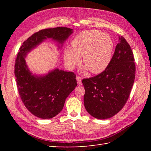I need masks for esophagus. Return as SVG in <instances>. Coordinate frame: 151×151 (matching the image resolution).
Segmentation results:
<instances>
[{
  "label": "esophagus",
  "instance_id": "esophagus-1",
  "mask_svg": "<svg viewBox=\"0 0 151 151\" xmlns=\"http://www.w3.org/2000/svg\"><path fill=\"white\" fill-rule=\"evenodd\" d=\"M76 79H77V84H78V85L81 86L82 84H82V81H81V79L80 77L77 76L76 77Z\"/></svg>",
  "mask_w": 151,
  "mask_h": 151
}]
</instances>
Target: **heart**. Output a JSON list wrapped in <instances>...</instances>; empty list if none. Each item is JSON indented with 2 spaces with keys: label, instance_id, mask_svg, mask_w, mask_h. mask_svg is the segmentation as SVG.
Wrapping results in <instances>:
<instances>
[{
  "label": "heart",
  "instance_id": "1",
  "mask_svg": "<svg viewBox=\"0 0 151 151\" xmlns=\"http://www.w3.org/2000/svg\"><path fill=\"white\" fill-rule=\"evenodd\" d=\"M72 48H66L63 58L67 66L72 69L81 62L86 67L82 70H90L93 74L103 72L108 67L112 58L114 43L111 36L98 30L81 32L72 41Z\"/></svg>",
  "mask_w": 151,
  "mask_h": 151
}]
</instances>
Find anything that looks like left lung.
I'll use <instances>...</instances> for the list:
<instances>
[{"label":"left lung","mask_w":151,"mask_h":151,"mask_svg":"<svg viewBox=\"0 0 151 151\" xmlns=\"http://www.w3.org/2000/svg\"><path fill=\"white\" fill-rule=\"evenodd\" d=\"M118 38L119 42L106 70L82 82L85 89V108L91 116L100 120L111 118L121 110L135 79L133 52L123 36Z\"/></svg>","instance_id":"left-lung-1"}]
</instances>
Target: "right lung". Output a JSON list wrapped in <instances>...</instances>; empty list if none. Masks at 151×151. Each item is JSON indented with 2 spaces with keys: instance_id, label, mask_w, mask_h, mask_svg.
Wrapping results in <instances>:
<instances>
[{
  "instance_id": "1",
  "label": "right lung",
  "mask_w": 151,
  "mask_h": 151,
  "mask_svg": "<svg viewBox=\"0 0 151 151\" xmlns=\"http://www.w3.org/2000/svg\"><path fill=\"white\" fill-rule=\"evenodd\" d=\"M72 33V29L65 27L39 31L25 41L17 54L14 74L20 97L26 108L42 119L52 118L62 110L66 98L76 88V76L74 72L58 68L46 74H33L25 58L32 50L48 38L56 42L58 49H60Z\"/></svg>"
}]
</instances>
